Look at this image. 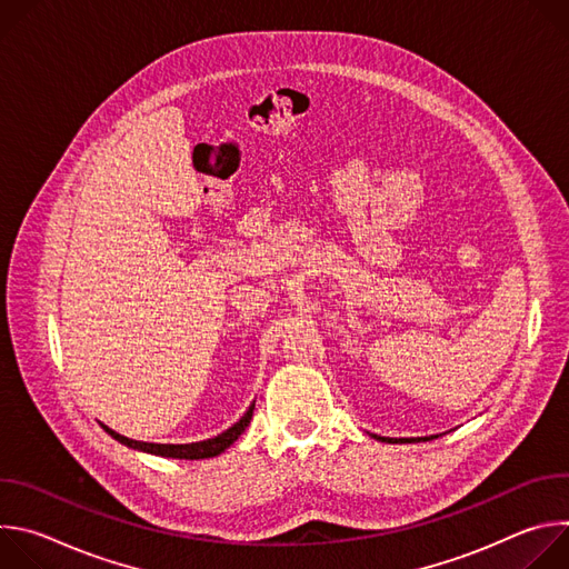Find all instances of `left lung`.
Wrapping results in <instances>:
<instances>
[{
	"mask_svg": "<svg viewBox=\"0 0 569 569\" xmlns=\"http://www.w3.org/2000/svg\"><path fill=\"white\" fill-rule=\"evenodd\" d=\"M378 441H387V443H408V441H430V439H437V435L435 437H419V439H391V437H378V435H373Z\"/></svg>",
	"mask_w": 569,
	"mask_h": 569,
	"instance_id": "obj_1",
	"label": "left lung"
}]
</instances>
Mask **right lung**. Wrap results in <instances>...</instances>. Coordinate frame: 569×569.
Segmentation results:
<instances>
[{
	"mask_svg": "<svg viewBox=\"0 0 569 569\" xmlns=\"http://www.w3.org/2000/svg\"><path fill=\"white\" fill-rule=\"evenodd\" d=\"M252 415H254V402L250 405V410L242 415V419L238 423H233L229 430H224L222 435L213 437V439H207V441H196V443H148V441H134V439H128L114 430H110L108 426H103V430L117 439L119 443L128 446V448H134V450H141V452H150V455H157V457H173V459H209V457H218L220 452H224L242 432H246V428L250 426L252 421Z\"/></svg>",
	"mask_w": 569,
	"mask_h": 569,
	"instance_id": "add662e5",
	"label": "right lung"
}]
</instances>
